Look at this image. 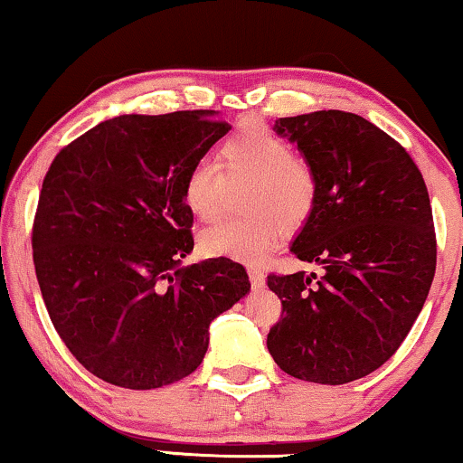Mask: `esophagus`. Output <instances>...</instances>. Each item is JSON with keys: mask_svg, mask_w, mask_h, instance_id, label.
<instances>
[{"mask_svg": "<svg viewBox=\"0 0 463 463\" xmlns=\"http://www.w3.org/2000/svg\"><path fill=\"white\" fill-rule=\"evenodd\" d=\"M249 279H250V285H253L255 289H261V287L266 285V276H263L261 269H257V268H249Z\"/></svg>", "mask_w": 463, "mask_h": 463, "instance_id": "1", "label": "esophagus"}]
</instances>
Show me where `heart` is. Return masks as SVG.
<instances>
[{"label": "heart", "mask_w": 463, "mask_h": 463, "mask_svg": "<svg viewBox=\"0 0 463 463\" xmlns=\"http://www.w3.org/2000/svg\"><path fill=\"white\" fill-rule=\"evenodd\" d=\"M219 165L195 161L180 189L183 203L195 219L213 221L221 210L225 178L249 180L242 197L246 214L221 219L200 233V249L206 255L257 263L285 230L298 232L315 213L319 200L315 167L266 123L253 118L240 123L221 144Z\"/></svg>", "instance_id": "1"}]
</instances>
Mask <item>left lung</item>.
I'll use <instances>...</instances> for the list:
<instances>
[{"label":"left lung","instance_id":"8db88e82","mask_svg":"<svg viewBox=\"0 0 463 463\" xmlns=\"http://www.w3.org/2000/svg\"><path fill=\"white\" fill-rule=\"evenodd\" d=\"M319 178L317 208L293 240L317 274H269L283 304L268 351L287 374L345 385L381 368L421 312L436 272L425 180L406 148L353 112L279 118Z\"/></svg>","mask_w":463,"mask_h":463}]
</instances>
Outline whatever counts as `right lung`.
I'll use <instances>...</instances> for the list:
<instances>
[{"label":"right lung","mask_w":463,"mask_h":463,"mask_svg":"<svg viewBox=\"0 0 463 463\" xmlns=\"http://www.w3.org/2000/svg\"><path fill=\"white\" fill-rule=\"evenodd\" d=\"M227 129L214 110L121 114L48 167L35 276L65 346L110 385L157 389L189 376L210 323L250 291L227 257L180 268L194 250L183 178Z\"/></svg>","instance_id":"1"}]
</instances>
